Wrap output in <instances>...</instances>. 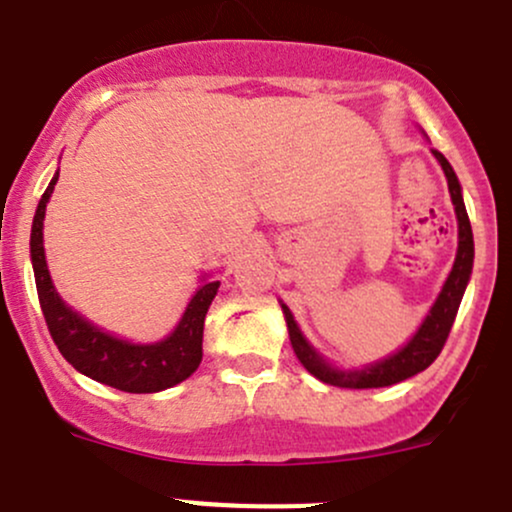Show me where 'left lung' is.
Segmentation results:
<instances>
[{
  "instance_id": "left-lung-1",
  "label": "left lung",
  "mask_w": 512,
  "mask_h": 512,
  "mask_svg": "<svg viewBox=\"0 0 512 512\" xmlns=\"http://www.w3.org/2000/svg\"><path fill=\"white\" fill-rule=\"evenodd\" d=\"M435 159L440 161L445 171V179H448V191L450 199H453L455 216H458V254H455L453 271H450L448 281H445L443 291H440L438 301L430 308L428 318L423 321V326L418 328V333L413 336V341L408 343L406 348L396 353V356L386 358V361L376 363V366H368L363 371H336V368L328 366L321 356H316L311 346L303 341L301 331H298L296 321H293L291 311L286 306L283 313H286L288 323V338H291V346L296 358L301 361V366L306 368L311 376H316L318 381L328 383V386L338 388H383L393 386V383H401L406 378L416 376V373L426 371L430 363L440 356L445 341H448V333L453 328L455 313H458L460 298H463L465 283H468L470 271H473V231H470V219L468 211H465L463 196H460V184L458 176H455L453 166L448 164L440 151H435Z\"/></svg>"
}]
</instances>
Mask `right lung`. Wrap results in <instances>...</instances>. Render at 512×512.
<instances>
[{
	"label": "right lung",
	"instance_id": "add662e5",
	"mask_svg": "<svg viewBox=\"0 0 512 512\" xmlns=\"http://www.w3.org/2000/svg\"><path fill=\"white\" fill-rule=\"evenodd\" d=\"M57 179L59 174L54 176L52 184L42 194V201H39L29 246H32L39 306H42L44 321H47L59 353L84 376L124 393H156L186 381L201 363L204 318L216 291H219V281L204 283L191 298L176 331L166 341L154 343V346H131V343L119 341V338L86 323L72 308L64 306L62 298L57 296L52 278H49L47 258H44V211H47V201Z\"/></svg>",
	"mask_w": 512,
	"mask_h": 512
}]
</instances>
